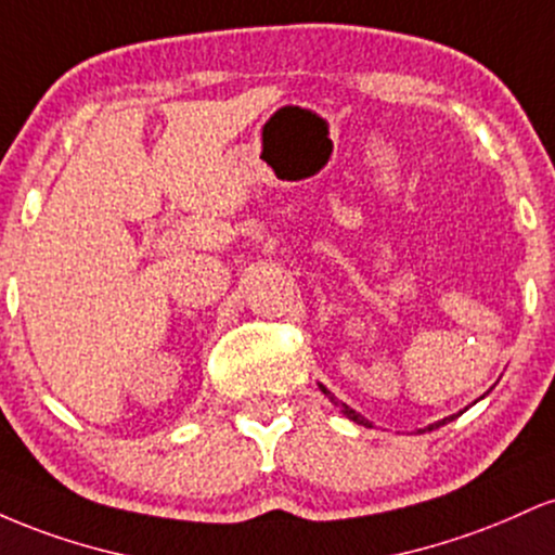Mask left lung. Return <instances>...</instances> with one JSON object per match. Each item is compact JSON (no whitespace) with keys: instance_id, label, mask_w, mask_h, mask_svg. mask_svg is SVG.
<instances>
[{"instance_id":"8db88e82","label":"left lung","mask_w":555,"mask_h":555,"mask_svg":"<svg viewBox=\"0 0 555 555\" xmlns=\"http://www.w3.org/2000/svg\"><path fill=\"white\" fill-rule=\"evenodd\" d=\"M321 391L323 393H328V399L331 401H334V404H339V401H336L334 397H331V391H328V388L326 386H323L321 384ZM341 412H344V415H347L349 420H354V423H360V425H367V420L365 417H362V415H358V412H354V410H349V406L347 404H341ZM456 415H451V417H443V420H438V423H433V425H428V430H433V428H441V425H446V423H451V420H454Z\"/></svg>"}]
</instances>
